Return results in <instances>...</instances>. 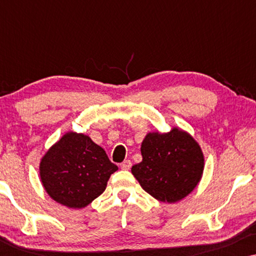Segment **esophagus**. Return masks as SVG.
<instances>
[{
    "label": "esophagus",
    "instance_id": "obj_1",
    "mask_svg": "<svg viewBox=\"0 0 256 256\" xmlns=\"http://www.w3.org/2000/svg\"><path fill=\"white\" fill-rule=\"evenodd\" d=\"M132 168V162L129 160H126L124 162L121 163V169L124 170H129Z\"/></svg>",
    "mask_w": 256,
    "mask_h": 256
}]
</instances>
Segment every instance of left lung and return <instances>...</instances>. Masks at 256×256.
Masks as SVG:
<instances>
[{
	"label": "left lung",
	"instance_id": "8db88e82",
	"mask_svg": "<svg viewBox=\"0 0 256 256\" xmlns=\"http://www.w3.org/2000/svg\"><path fill=\"white\" fill-rule=\"evenodd\" d=\"M142 162L132 174L157 200L176 202L190 194L202 180L204 155L198 142L182 129L148 132L141 144Z\"/></svg>",
	"mask_w": 256,
	"mask_h": 256
}]
</instances>
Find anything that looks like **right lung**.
<instances>
[{"label": "right lung", "mask_w": 256, "mask_h": 256, "mask_svg": "<svg viewBox=\"0 0 256 256\" xmlns=\"http://www.w3.org/2000/svg\"><path fill=\"white\" fill-rule=\"evenodd\" d=\"M118 166L90 136L68 132L42 157L40 176L48 194L70 208H82L106 190Z\"/></svg>", "instance_id": "right-lung-1"}]
</instances>
